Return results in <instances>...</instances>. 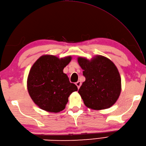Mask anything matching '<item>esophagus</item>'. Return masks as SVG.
<instances>
[{"instance_id": "34e87169", "label": "esophagus", "mask_w": 146, "mask_h": 146, "mask_svg": "<svg viewBox=\"0 0 146 146\" xmlns=\"http://www.w3.org/2000/svg\"><path fill=\"white\" fill-rule=\"evenodd\" d=\"M75 84H76V85L77 86V87H78V88L79 89V88H80V86H81V85H82V83L80 82V81H78V82H77L75 83Z\"/></svg>"}]
</instances>
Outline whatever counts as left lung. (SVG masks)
<instances>
[{
	"mask_svg": "<svg viewBox=\"0 0 146 146\" xmlns=\"http://www.w3.org/2000/svg\"><path fill=\"white\" fill-rule=\"evenodd\" d=\"M78 62L85 77L78 90L85 105L94 110L112 106L121 92V78L115 65L102 56L90 61L79 57Z\"/></svg>",
	"mask_w": 146,
	"mask_h": 146,
	"instance_id": "1",
	"label": "left lung"
}]
</instances>
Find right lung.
I'll list each match as a JSON object with an SVG mask.
<instances>
[{
  "instance_id": "add662e5",
  "label": "right lung",
  "mask_w": 146,
  "mask_h": 146,
  "mask_svg": "<svg viewBox=\"0 0 146 146\" xmlns=\"http://www.w3.org/2000/svg\"><path fill=\"white\" fill-rule=\"evenodd\" d=\"M71 60V56L60 59L44 55L33 65L27 78V90L33 102L41 109L55 113L62 111L70 94L78 90L63 73Z\"/></svg>"
}]
</instances>
